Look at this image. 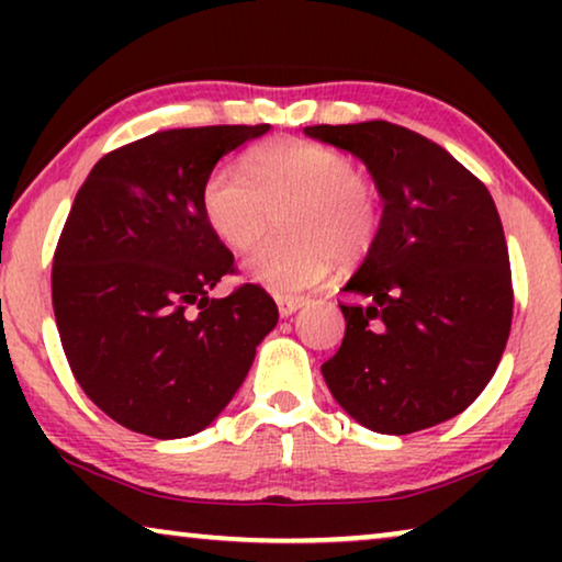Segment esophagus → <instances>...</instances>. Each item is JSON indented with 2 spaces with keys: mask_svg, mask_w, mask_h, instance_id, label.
Wrapping results in <instances>:
<instances>
[{
  "mask_svg": "<svg viewBox=\"0 0 562 562\" xmlns=\"http://www.w3.org/2000/svg\"><path fill=\"white\" fill-rule=\"evenodd\" d=\"M276 304H279V314L281 317H291L299 306H304V299L299 296H276Z\"/></svg>",
  "mask_w": 562,
  "mask_h": 562,
  "instance_id": "esophagus-1",
  "label": "esophagus"
}]
</instances>
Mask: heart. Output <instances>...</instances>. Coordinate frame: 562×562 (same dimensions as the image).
<instances>
[{"instance_id":"obj_1","label":"heart","mask_w":562,"mask_h":562,"mask_svg":"<svg viewBox=\"0 0 562 562\" xmlns=\"http://www.w3.org/2000/svg\"><path fill=\"white\" fill-rule=\"evenodd\" d=\"M206 227L227 248L258 240L279 217L286 235L256 245L243 271L276 296L314 289L337 258H358L379 233V199L345 153L306 140H273L248 153L245 173L220 164L199 191Z\"/></svg>"}]
</instances>
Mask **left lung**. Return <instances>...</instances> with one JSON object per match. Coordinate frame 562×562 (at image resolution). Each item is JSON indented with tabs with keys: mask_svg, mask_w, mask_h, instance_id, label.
Wrapping results in <instances>:
<instances>
[{
	"mask_svg": "<svg viewBox=\"0 0 562 562\" xmlns=\"http://www.w3.org/2000/svg\"><path fill=\"white\" fill-rule=\"evenodd\" d=\"M363 160L383 199L379 233L342 291L345 337L322 366L337 404L381 435L468 409L509 340L514 291L488 189L448 150L402 125L304 127Z\"/></svg>",
	"mask_w": 562,
	"mask_h": 562,
	"instance_id": "1",
	"label": "left lung"
}]
</instances>
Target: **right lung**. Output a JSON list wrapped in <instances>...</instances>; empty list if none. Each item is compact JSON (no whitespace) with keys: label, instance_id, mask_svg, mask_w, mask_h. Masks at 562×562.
I'll return each mask as SVG.
<instances>
[{"label":"right lung","instance_id":"obj_1","mask_svg":"<svg viewBox=\"0 0 562 562\" xmlns=\"http://www.w3.org/2000/svg\"><path fill=\"white\" fill-rule=\"evenodd\" d=\"M271 125L153 133L106 153L74 199L53 256V312L91 402L133 432L176 440L210 427L279 322L258 283L210 299L235 258L199 191Z\"/></svg>","mask_w":562,"mask_h":562}]
</instances>
